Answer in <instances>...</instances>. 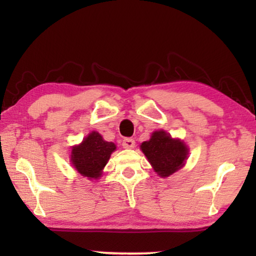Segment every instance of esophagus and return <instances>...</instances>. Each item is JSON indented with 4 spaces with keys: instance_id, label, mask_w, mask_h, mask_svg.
Segmentation results:
<instances>
[{
    "instance_id": "obj_1",
    "label": "esophagus",
    "mask_w": 256,
    "mask_h": 256,
    "mask_svg": "<svg viewBox=\"0 0 256 256\" xmlns=\"http://www.w3.org/2000/svg\"><path fill=\"white\" fill-rule=\"evenodd\" d=\"M122 146H123V148H125V149H132V148H134V146H136V141H134L133 138H124V140H123Z\"/></svg>"
}]
</instances>
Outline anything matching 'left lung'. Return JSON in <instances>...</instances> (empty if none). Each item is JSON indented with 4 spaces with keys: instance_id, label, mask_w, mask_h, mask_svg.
Returning a JSON list of instances; mask_svg holds the SVG:
<instances>
[{
    "instance_id": "8db88e82",
    "label": "left lung",
    "mask_w": 256,
    "mask_h": 256,
    "mask_svg": "<svg viewBox=\"0 0 256 256\" xmlns=\"http://www.w3.org/2000/svg\"><path fill=\"white\" fill-rule=\"evenodd\" d=\"M140 149L154 170L162 177H168L180 170L188 156V146L162 130L154 132L149 141L142 142Z\"/></svg>"
}]
</instances>
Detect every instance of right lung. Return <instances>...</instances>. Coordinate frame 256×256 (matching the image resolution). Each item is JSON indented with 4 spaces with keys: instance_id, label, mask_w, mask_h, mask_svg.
Returning a JSON list of instances; mask_svg holds the SVG:
<instances>
[{
    "instance_id": "obj_1",
    "label": "right lung",
    "mask_w": 256,
    "mask_h": 256,
    "mask_svg": "<svg viewBox=\"0 0 256 256\" xmlns=\"http://www.w3.org/2000/svg\"><path fill=\"white\" fill-rule=\"evenodd\" d=\"M115 150V144L105 141L100 134L92 131L80 144L72 146V166L80 175L89 180H97L102 176L104 167Z\"/></svg>"
}]
</instances>
